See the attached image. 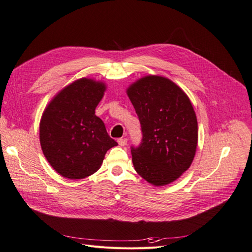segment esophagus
Returning a JSON list of instances; mask_svg holds the SVG:
<instances>
[{
	"label": "esophagus",
	"mask_w": 252,
	"mask_h": 252,
	"mask_svg": "<svg viewBox=\"0 0 252 252\" xmlns=\"http://www.w3.org/2000/svg\"><path fill=\"white\" fill-rule=\"evenodd\" d=\"M117 142H118L120 147H125V145H126V143H127V139H126V138H120V139H118Z\"/></svg>",
	"instance_id": "1"
}]
</instances>
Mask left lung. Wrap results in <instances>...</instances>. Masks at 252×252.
<instances>
[{"mask_svg":"<svg viewBox=\"0 0 252 252\" xmlns=\"http://www.w3.org/2000/svg\"><path fill=\"white\" fill-rule=\"evenodd\" d=\"M142 129L132 148L137 174L154 186L176 181L189 168L198 145V121L189 97L172 80L147 75L126 88Z\"/></svg>","mask_w":252,"mask_h":252,"instance_id":"8db88e82","label":"left lung"}]
</instances>
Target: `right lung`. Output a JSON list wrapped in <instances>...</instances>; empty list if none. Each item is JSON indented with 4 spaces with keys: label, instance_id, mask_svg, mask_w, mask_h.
<instances>
[{
    "label": "right lung",
    "instance_id": "1",
    "mask_svg": "<svg viewBox=\"0 0 252 252\" xmlns=\"http://www.w3.org/2000/svg\"><path fill=\"white\" fill-rule=\"evenodd\" d=\"M107 85L83 77L54 95L39 121V142L44 156L56 173L71 180L93 175L104 155L117 142L108 135L95 109Z\"/></svg>",
    "mask_w": 252,
    "mask_h": 252
}]
</instances>
